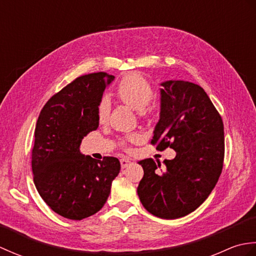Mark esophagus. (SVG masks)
<instances>
[{
    "label": "esophagus",
    "instance_id": "obj_1",
    "mask_svg": "<svg viewBox=\"0 0 256 256\" xmlns=\"http://www.w3.org/2000/svg\"><path fill=\"white\" fill-rule=\"evenodd\" d=\"M120 162H121V167H122V168H126L128 165L132 164V162L126 160V158H122Z\"/></svg>",
    "mask_w": 256,
    "mask_h": 256
}]
</instances>
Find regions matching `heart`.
Segmentation results:
<instances>
[{
	"instance_id": "b5f03b06",
	"label": "heart",
	"mask_w": 256,
	"mask_h": 256,
	"mask_svg": "<svg viewBox=\"0 0 256 256\" xmlns=\"http://www.w3.org/2000/svg\"><path fill=\"white\" fill-rule=\"evenodd\" d=\"M116 94L125 104L131 106L135 111H143L148 106L154 98V90L150 82L138 74H130L120 81ZM110 113V103L103 99L98 106V118L100 123H104ZM131 140L136 136L130 138Z\"/></svg>"
}]
</instances>
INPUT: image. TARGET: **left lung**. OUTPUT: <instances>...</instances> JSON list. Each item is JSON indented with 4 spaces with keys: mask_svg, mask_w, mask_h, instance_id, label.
Returning a JSON list of instances; mask_svg holds the SVG:
<instances>
[{
    "mask_svg": "<svg viewBox=\"0 0 256 256\" xmlns=\"http://www.w3.org/2000/svg\"><path fill=\"white\" fill-rule=\"evenodd\" d=\"M160 116L150 143L175 150L164 166L140 160L144 176L138 194L144 208L162 219L189 214L208 198L221 175L224 158V122L200 86L184 80L162 82Z\"/></svg>",
    "mask_w": 256,
    "mask_h": 256,
    "instance_id": "8db88e82",
    "label": "left lung"
}]
</instances>
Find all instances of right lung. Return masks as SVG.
Returning <instances> with one entry per match:
<instances>
[{
	"label": "right lung",
	"instance_id": "1",
	"mask_svg": "<svg viewBox=\"0 0 256 256\" xmlns=\"http://www.w3.org/2000/svg\"><path fill=\"white\" fill-rule=\"evenodd\" d=\"M114 80L106 72L81 76L54 94L40 111L32 150L34 184L59 216L82 220L96 214L110 194L121 164L80 153L81 140L99 126L98 106Z\"/></svg>",
	"mask_w": 256,
	"mask_h": 256
}]
</instances>
